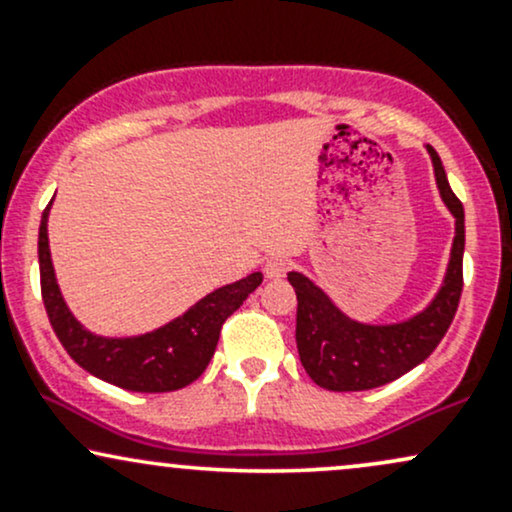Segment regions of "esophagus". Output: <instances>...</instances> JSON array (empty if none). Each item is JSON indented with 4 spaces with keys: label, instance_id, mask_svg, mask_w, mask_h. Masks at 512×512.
Wrapping results in <instances>:
<instances>
[{
    "label": "esophagus",
    "instance_id": "obj_1",
    "mask_svg": "<svg viewBox=\"0 0 512 512\" xmlns=\"http://www.w3.org/2000/svg\"><path fill=\"white\" fill-rule=\"evenodd\" d=\"M291 267V260L284 255H272L267 257V262H264V274L269 276V279H281L286 272H289Z\"/></svg>",
    "mask_w": 512,
    "mask_h": 512
}]
</instances>
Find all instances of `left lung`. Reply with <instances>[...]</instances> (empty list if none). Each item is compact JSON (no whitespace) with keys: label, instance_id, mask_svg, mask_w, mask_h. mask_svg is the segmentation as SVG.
<instances>
[{"label":"left lung","instance_id":"obj_1","mask_svg":"<svg viewBox=\"0 0 512 512\" xmlns=\"http://www.w3.org/2000/svg\"><path fill=\"white\" fill-rule=\"evenodd\" d=\"M436 168L438 190L455 216L450 267L443 289L421 315L390 327L361 325L334 308V303L303 274L291 272L296 289V344L305 373L315 385L332 392H361L402 378L436 351L445 337L462 296L464 255V209L450 190L448 175L436 149L428 146Z\"/></svg>","mask_w":512,"mask_h":512}]
</instances>
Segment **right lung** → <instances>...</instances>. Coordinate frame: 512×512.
Listing matches in <instances>:
<instances>
[{
    "label": "right lung",
    "mask_w": 512,
    "mask_h": 512,
    "mask_svg": "<svg viewBox=\"0 0 512 512\" xmlns=\"http://www.w3.org/2000/svg\"><path fill=\"white\" fill-rule=\"evenodd\" d=\"M50 204L43 211L38 233L40 293L64 351L88 373L122 390L173 392L195 383L214 356L223 322L262 284V274L255 272L216 289L156 332L127 339L96 337L74 320L55 281L48 245Z\"/></svg>",
    "instance_id": "1"
}]
</instances>
